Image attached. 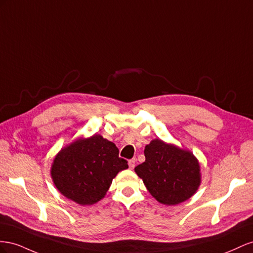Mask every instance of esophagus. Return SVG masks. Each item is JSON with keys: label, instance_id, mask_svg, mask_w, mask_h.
Listing matches in <instances>:
<instances>
[{"label": "esophagus", "instance_id": "34e87169", "mask_svg": "<svg viewBox=\"0 0 253 253\" xmlns=\"http://www.w3.org/2000/svg\"><path fill=\"white\" fill-rule=\"evenodd\" d=\"M128 165H129V169H133L134 167H135V159H131V160H129Z\"/></svg>", "mask_w": 253, "mask_h": 253}]
</instances>
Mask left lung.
<instances>
[{
    "label": "left lung",
    "instance_id": "obj_1",
    "mask_svg": "<svg viewBox=\"0 0 253 253\" xmlns=\"http://www.w3.org/2000/svg\"><path fill=\"white\" fill-rule=\"evenodd\" d=\"M144 155L145 162L134 171L159 203L178 205L196 193L201 181L200 167L191 151L155 139L145 146Z\"/></svg>",
    "mask_w": 253,
    "mask_h": 253
}]
</instances>
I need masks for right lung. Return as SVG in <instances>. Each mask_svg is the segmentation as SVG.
<instances>
[{"label": "right lung", "instance_id": "add662e5", "mask_svg": "<svg viewBox=\"0 0 253 253\" xmlns=\"http://www.w3.org/2000/svg\"><path fill=\"white\" fill-rule=\"evenodd\" d=\"M126 169L115 144L94 134L63 147L54 159L50 176L64 197L90 206L105 197L112 179Z\"/></svg>", "mask_w": 253, "mask_h": 253}]
</instances>
